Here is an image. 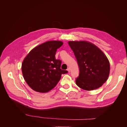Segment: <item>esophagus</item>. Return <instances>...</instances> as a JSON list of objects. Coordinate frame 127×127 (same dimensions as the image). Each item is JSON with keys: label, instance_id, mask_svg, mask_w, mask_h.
Masks as SVG:
<instances>
[{"label": "esophagus", "instance_id": "obj_1", "mask_svg": "<svg viewBox=\"0 0 127 127\" xmlns=\"http://www.w3.org/2000/svg\"><path fill=\"white\" fill-rule=\"evenodd\" d=\"M67 70L68 71V72H70V69L69 68H68Z\"/></svg>", "mask_w": 127, "mask_h": 127}]
</instances>
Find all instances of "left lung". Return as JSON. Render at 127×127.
Here are the masks:
<instances>
[{"mask_svg": "<svg viewBox=\"0 0 127 127\" xmlns=\"http://www.w3.org/2000/svg\"><path fill=\"white\" fill-rule=\"evenodd\" d=\"M79 69L76 84L82 89L94 90L105 83L110 74V63L96 46L87 41H69Z\"/></svg>", "mask_w": 127, "mask_h": 127, "instance_id": "1", "label": "left lung"}]
</instances>
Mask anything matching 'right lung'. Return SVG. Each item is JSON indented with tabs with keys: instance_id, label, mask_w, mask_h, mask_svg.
<instances>
[{
	"instance_id": "obj_1",
	"label": "right lung",
	"mask_w": 127,
	"mask_h": 127,
	"mask_svg": "<svg viewBox=\"0 0 127 127\" xmlns=\"http://www.w3.org/2000/svg\"><path fill=\"white\" fill-rule=\"evenodd\" d=\"M63 42L50 41L31 51L22 65L23 76L32 90L46 93L53 89L67 70L60 68L61 61L56 59V53Z\"/></svg>"
}]
</instances>
